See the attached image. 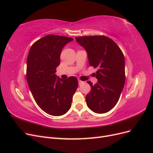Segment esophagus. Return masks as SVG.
Listing matches in <instances>:
<instances>
[{"instance_id":"esophagus-1","label":"esophagus","mask_w":153,"mask_h":153,"mask_svg":"<svg viewBox=\"0 0 153 153\" xmlns=\"http://www.w3.org/2000/svg\"><path fill=\"white\" fill-rule=\"evenodd\" d=\"M78 84H79V85H82V84H84V82L81 81L80 80H78Z\"/></svg>"}]
</instances>
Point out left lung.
<instances>
[{
	"label": "left lung",
	"instance_id": "1",
	"mask_svg": "<svg viewBox=\"0 0 153 153\" xmlns=\"http://www.w3.org/2000/svg\"><path fill=\"white\" fill-rule=\"evenodd\" d=\"M84 47L91 66L98 68L97 84L87 81L91 86L86 95L87 105L97 114L112 110L120 98L125 83V60L121 50L114 41L105 36L75 38Z\"/></svg>",
	"mask_w": 153,
	"mask_h": 153
}]
</instances>
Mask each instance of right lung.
<instances>
[{
    "label": "right lung",
    "instance_id": "right-lung-1",
    "mask_svg": "<svg viewBox=\"0 0 153 153\" xmlns=\"http://www.w3.org/2000/svg\"><path fill=\"white\" fill-rule=\"evenodd\" d=\"M71 38L48 35L32 45L27 60V80L36 103L44 112L53 116L65 114L71 108L73 96L78 83L70 76H57L63 47Z\"/></svg>",
    "mask_w": 153,
    "mask_h": 153
}]
</instances>
